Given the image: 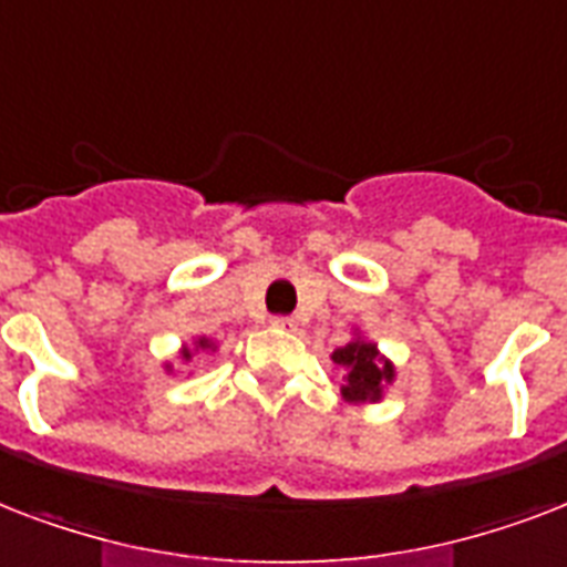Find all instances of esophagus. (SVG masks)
<instances>
[{"mask_svg":"<svg viewBox=\"0 0 567 567\" xmlns=\"http://www.w3.org/2000/svg\"><path fill=\"white\" fill-rule=\"evenodd\" d=\"M271 328H280V331H296V319H289V316H275V319H271Z\"/></svg>","mask_w":567,"mask_h":567,"instance_id":"1","label":"esophagus"}]
</instances>
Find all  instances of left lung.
<instances>
[{
  "instance_id": "left-lung-1",
  "label": "left lung",
  "mask_w": 567,
  "mask_h": 567,
  "mask_svg": "<svg viewBox=\"0 0 567 567\" xmlns=\"http://www.w3.org/2000/svg\"><path fill=\"white\" fill-rule=\"evenodd\" d=\"M331 361L343 370L346 384L340 393L349 405H375L384 399V390L396 381V363L358 328L349 343L333 349Z\"/></svg>"
}]
</instances>
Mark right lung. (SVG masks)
I'll use <instances>...</instances> for the list:
<instances>
[{
    "label": "right lung",
    "instance_id": "obj_1",
    "mask_svg": "<svg viewBox=\"0 0 567 567\" xmlns=\"http://www.w3.org/2000/svg\"><path fill=\"white\" fill-rule=\"evenodd\" d=\"M215 349H218V346H215L213 337H206V333H197V337H192V343L179 346L177 358H179V363H183V367H188V363H192V358H195L197 352H215ZM162 370L168 372V375H177L174 363H168V361L162 363ZM188 375H192V372H188Z\"/></svg>",
    "mask_w": 567,
    "mask_h": 567
}]
</instances>
